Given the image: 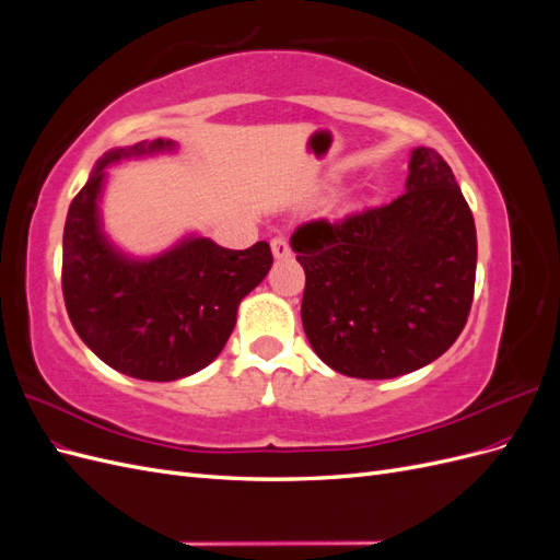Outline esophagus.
Segmentation results:
<instances>
[{"label": "esophagus", "mask_w": 560, "mask_h": 560, "mask_svg": "<svg viewBox=\"0 0 560 560\" xmlns=\"http://www.w3.org/2000/svg\"><path fill=\"white\" fill-rule=\"evenodd\" d=\"M270 249H273V257L276 259H287L292 254V247H290V243H287L282 235H276L273 241H270Z\"/></svg>", "instance_id": "esophagus-1"}]
</instances>
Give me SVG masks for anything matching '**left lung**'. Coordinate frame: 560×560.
<instances>
[{
  "label": "left lung",
  "mask_w": 560,
  "mask_h": 560,
  "mask_svg": "<svg viewBox=\"0 0 560 560\" xmlns=\"http://www.w3.org/2000/svg\"><path fill=\"white\" fill-rule=\"evenodd\" d=\"M306 270L301 322L317 358L352 378H395L434 362L465 329L477 229L448 163L413 149L406 191L292 233Z\"/></svg>",
  "instance_id": "left-lung-1"
}]
</instances>
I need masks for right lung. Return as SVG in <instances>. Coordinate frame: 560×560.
Wrapping results in <instances>:
<instances>
[{
    "instance_id": "right-lung-1",
    "label": "right lung",
    "mask_w": 560,
    "mask_h": 560,
    "mask_svg": "<svg viewBox=\"0 0 560 560\" xmlns=\"http://www.w3.org/2000/svg\"><path fill=\"white\" fill-rule=\"evenodd\" d=\"M171 140L114 149L74 196L62 233V296L72 327L100 360L140 381H177L206 369L235 327L241 301L273 264L266 241L226 249L184 238L154 259H130L100 231L105 167L173 149Z\"/></svg>"
}]
</instances>
